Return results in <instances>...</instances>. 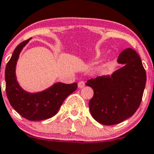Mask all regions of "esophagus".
<instances>
[{"mask_svg":"<svg viewBox=\"0 0 154 154\" xmlns=\"http://www.w3.org/2000/svg\"><path fill=\"white\" fill-rule=\"evenodd\" d=\"M85 87V83L84 81H80L78 83V87L79 88H83Z\"/></svg>","mask_w":154,"mask_h":154,"instance_id":"esophagus-1","label":"esophagus"}]
</instances>
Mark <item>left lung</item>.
<instances>
[{"mask_svg": "<svg viewBox=\"0 0 154 154\" xmlns=\"http://www.w3.org/2000/svg\"><path fill=\"white\" fill-rule=\"evenodd\" d=\"M118 63L123 67L111 76L92 78L86 84L94 92L89 102L90 113L104 125L119 124L131 117L140 106L146 84V71L134 50L122 51Z\"/></svg>", "mask_w": 154, "mask_h": 154, "instance_id": "1", "label": "left lung"}]
</instances>
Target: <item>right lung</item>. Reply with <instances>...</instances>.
<instances>
[{
  "instance_id": "1",
  "label": "right lung",
  "mask_w": 154,
  "mask_h": 154,
  "mask_svg": "<svg viewBox=\"0 0 154 154\" xmlns=\"http://www.w3.org/2000/svg\"><path fill=\"white\" fill-rule=\"evenodd\" d=\"M30 38L19 44L5 69L6 93L11 106L22 117L30 121H41L55 116L63 102L77 88V83H56L38 93H28L19 85L16 66L20 53Z\"/></svg>"
}]
</instances>
